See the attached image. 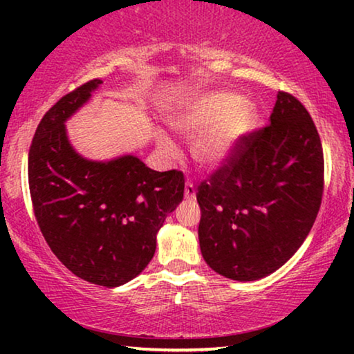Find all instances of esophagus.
I'll return each instance as SVG.
<instances>
[{"mask_svg": "<svg viewBox=\"0 0 354 354\" xmlns=\"http://www.w3.org/2000/svg\"><path fill=\"white\" fill-rule=\"evenodd\" d=\"M185 198L187 200H193L195 198V187H193L192 182H187L185 185Z\"/></svg>", "mask_w": 354, "mask_h": 354, "instance_id": "obj_1", "label": "esophagus"}]
</instances>
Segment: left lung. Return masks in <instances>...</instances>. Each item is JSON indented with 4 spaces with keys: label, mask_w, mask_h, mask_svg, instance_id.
Segmentation results:
<instances>
[{
    "label": "left lung",
    "mask_w": 354,
    "mask_h": 354,
    "mask_svg": "<svg viewBox=\"0 0 354 354\" xmlns=\"http://www.w3.org/2000/svg\"><path fill=\"white\" fill-rule=\"evenodd\" d=\"M103 82L62 96L38 124L28 149L33 214L53 253L72 274L120 287L142 274L156 234L183 198L180 171L158 172L137 156L90 161L72 148L66 120Z\"/></svg>",
    "instance_id": "1"
}]
</instances>
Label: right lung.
I'll use <instances>...</instances> for the list:
<instances>
[{
	"label": "right lung",
	"mask_w": 354,
	"mask_h": 354,
	"mask_svg": "<svg viewBox=\"0 0 354 354\" xmlns=\"http://www.w3.org/2000/svg\"><path fill=\"white\" fill-rule=\"evenodd\" d=\"M322 192L316 125L295 96L279 91L268 125L236 137L198 185L203 258L240 282L272 274L306 239Z\"/></svg>",
	"instance_id": "add662e5"
}]
</instances>
